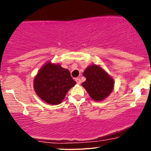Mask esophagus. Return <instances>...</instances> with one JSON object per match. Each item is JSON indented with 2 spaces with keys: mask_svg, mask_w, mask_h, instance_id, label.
<instances>
[{
  "mask_svg": "<svg viewBox=\"0 0 151 151\" xmlns=\"http://www.w3.org/2000/svg\"><path fill=\"white\" fill-rule=\"evenodd\" d=\"M76 82H77V84H81V80H80V78H76Z\"/></svg>",
  "mask_w": 151,
  "mask_h": 151,
  "instance_id": "obj_1",
  "label": "esophagus"
}]
</instances>
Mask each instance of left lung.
I'll return each instance as SVG.
<instances>
[{
	"mask_svg": "<svg viewBox=\"0 0 151 151\" xmlns=\"http://www.w3.org/2000/svg\"><path fill=\"white\" fill-rule=\"evenodd\" d=\"M86 81L82 86L96 102H100L106 99L114 88V80L100 65L88 66L83 74Z\"/></svg>",
	"mask_w": 151,
	"mask_h": 151,
	"instance_id": "left-lung-1",
	"label": "left lung"
}]
</instances>
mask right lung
<instances>
[{"instance_id": "right-lung-1", "label": "right lung", "mask_w": 151, "mask_h": 151, "mask_svg": "<svg viewBox=\"0 0 151 151\" xmlns=\"http://www.w3.org/2000/svg\"><path fill=\"white\" fill-rule=\"evenodd\" d=\"M76 84L69 70L62 67L59 63L51 61L40 68L34 79V88L37 96L51 105L60 104L69 90Z\"/></svg>"}]
</instances>
